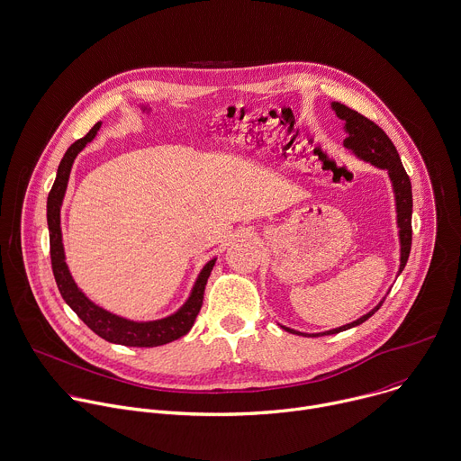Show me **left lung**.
Wrapping results in <instances>:
<instances>
[{
  "label": "left lung",
  "instance_id": "left-lung-1",
  "mask_svg": "<svg viewBox=\"0 0 461 461\" xmlns=\"http://www.w3.org/2000/svg\"><path fill=\"white\" fill-rule=\"evenodd\" d=\"M333 110L337 112V115L346 121V131L348 137L344 140V144L355 151V156L371 163L376 168L387 170L391 183H393V190H394V199H396V213H398V228H400V271H403L409 253H411V242H412V226H411V217H412V190H411V179L402 165V159L398 156V151L393 144V140L387 137V133L375 124L371 119L364 117L362 113H358L357 110H351L349 106L342 104V103H333L331 104ZM385 300V298H384ZM384 300L376 305L375 310H371L367 315L360 317L358 321L337 328V330H330L326 333H317V335H305L289 328H284L287 333L293 335H302V337H324V335H337L340 331L351 330L355 326H360L362 322H366L369 317H373L380 305L384 303Z\"/></svg>",
  "mask_w": 461,
  "mask_h": 461
}]
</instances>
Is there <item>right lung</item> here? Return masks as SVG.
<instances>
[{"mask_svg": "<svg viewBox=\"0 0 461 461\" xmlns=\"http://www.w3.org/2000/svg\"><path fill=\"white\" fill-rule=\"evenodd\" d=\"M101 128V122H95L92 130L77 139L63 156L58 176L54 181V186L49 194L47 201V222H49V233H50V260H52V271L56 284L59 287V293L63 300L70 305L72 312L101 339L112 344H121L128 348H158L170 344L181 337H185L201 308H203V298H204V287L210 278V273L215 266V258L210 260L203 271L199 273L195 285L192 289V294L185 302L183 308L176 312L174 315L161 319V321H149V322H133L122 317H117L99 305H95L92 300L86 298V294L77 287L74 282L68 266L65 262V249H63V239H61V203L67 192L70 170L74 165V159L77 153L95 137L97 130Z\"/></svg>", "mask_w": 461, "mask_h": 461, "instance_id": "right-lung-1", "label": "right lung"}]
</instances>
